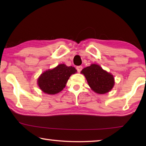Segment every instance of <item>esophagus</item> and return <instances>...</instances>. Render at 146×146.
Wrapping results in <instances>:
<instances>
[{"label":"esophagus","mask_w":146,"mask_h":146,"mask_svg":"<svg viewBox=\"0 0 146 146\" xmlns=\"http://www.w3.org/2000/svg\"><path fill=\"white\" fill-rule=\"evenodd\" d=\"M76 70H77V71L78 73H80L81 71H82V66H77V67H76Z\"/></svg>","instance_id":"obj_1"}]
</instances>
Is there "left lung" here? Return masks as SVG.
Masks as SVG:
<instances>
[{"instance_id":"8db88e82","label":"left lung","mask_w":146,"mask_h":146,"mask_svg":"<svg viewBox=\"0 0 146 146\" xmlns=\"http://www.w3.org/2000/svg\"><path fill=\"white\" fill-rule=\"evenodd\" d=\"M81 73L84 75L89 86L92 90L98 94H104L110 91L114 86V78L97 64L84 68Z\"/></svg>"}]
</instances>
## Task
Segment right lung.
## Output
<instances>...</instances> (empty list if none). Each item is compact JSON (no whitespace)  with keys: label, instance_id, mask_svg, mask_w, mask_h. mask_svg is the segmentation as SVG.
I'll return each instance as SVG.
<instances>
[{"label":"right lung","instance_id":"1","mask_svg":"<svg viewBox=\"0 0 146 146\" xmlns=\"http://www.w3.org/2000/svg\"><path fill=\"white\" fill-rule=\"evenodd\" d=\"M76 72L72 66L60 64L41 74L38 79V84L43 92L50 95L58 93L65 88L70 76Z\"/></svg>","mask_w":146,"mask_h":146}]
</instances>
